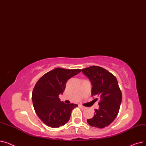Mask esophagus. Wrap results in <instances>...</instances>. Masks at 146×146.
Returning a JSON list of instances; mask_svg holds the SVG:
<instances>
[{
	"label": "esophagus",
	"mask_w": 146,
	"mask_h": 146,
	"mask_svg": "<svg viewBox=\"0 0 146 146\" xmlns=\"http://www.w3.org/2000/svg\"><path fill=\"white\" fill-rule=\"evenodd\" d=\"M79 106L80 107V108H82L83 110H85V109L86 108H85V107H84V106H82V105H79Z\"/></svg>",
	"instance_id": "obj_1"
}]
</instances>
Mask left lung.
<instances>
[{
	"instance_id": "left-lung-1",
	"label": "left lung",
	"mask_w": 146,
	"mask_h": 146,
	"mask_svg": "<svg viewBox=\"0 0 146 146\" xmlns=\"http://www.w3.org/2000/svg\"><path fill=\"white\" fill-rule=\"evenodd\" d=\"M92 84L91 95L99 98V108L92 118L87 119L92 127L103 128L117 117L122 101V94L115 76L102 67L91 66L82 69ZM97 101L98 98L95 99Z\"/></svg>"
}]
</instances>
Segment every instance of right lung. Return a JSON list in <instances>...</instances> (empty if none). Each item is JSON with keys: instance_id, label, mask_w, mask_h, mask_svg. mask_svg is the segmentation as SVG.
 <instances>
[{"instance_id": "right-lung-1", "label": "right lung", "mask_w": 146, "mask_h": 146, "mask_svg": "<svg viewBox=\"0 0 146 146\" xmlns=\"http://www.w3.org/2000/svg\"><path fill=\"white\" fill-rule=\"evenodd\" d=\"M81 72L80 69L56 68L45 73L34 88L32 101L37 115L45 124L52 128L64 125L70 119L72 111L77 104L60 101L67 80Z\"/></svg>"}]
</instances>
